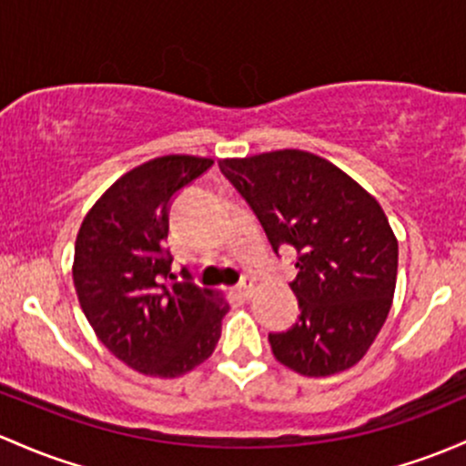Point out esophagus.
I'll return each instance as SVG.
<instances>
[{
    "label": "esophagus",
    "mask_w": 466,
    "mask_h": 466,
    "mask_svg": "<svg viewBox=\"0 0 466 466\" xmlns=\"http://www.w3.org/2000/svg\"><path fill=\"white\" fill-rule=\"evenodd\" d=\"M237 294L243 296V299H252V296H254L252 279H243L241 285H238V288H237Z\"/></svg>",
    "instance_id": "obj_1"
}]
</instances>
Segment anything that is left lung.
<instances>
[{"label": "left lung", "instance_id": "8db88e82", "mask_svg": "<svg viewBox=\"0 0 466 466\" xmlns=\"http://www.w3.org/2000/svg\"><path fill=\"white\" fill-rule=\"evenodd\" d=\"M274 252L294 249L299 323L269 334L276 360L300 376L350 370L391 309L398 238L380 203L347 172L305 150L221 158Z\"/></svg>", "mask_w": 466, "mask_h": 466}]
</instances>
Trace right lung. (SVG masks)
I'll return each instance as SVG.
<instances>
[{
    "label": "right lung",
    "instance_id": "1",
    "mask_svg": "<svg viewBox=\"0 0 466 466\" xmlns=\"http://www.w3.org/2000/svg\"><path fill=\"white\" fill-rule=\"evenodd\" d=\"M212 158L157 157L99 197L75 241L73 280L96 339L143 376L177 378L212 356L229 303L217 289L170 274L172 197Z\"/></svg>",
    "mask_w": 466,
    "mask_h": 466
}]
</instances>
